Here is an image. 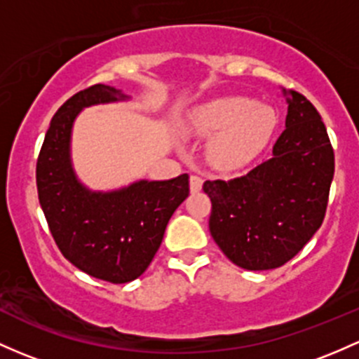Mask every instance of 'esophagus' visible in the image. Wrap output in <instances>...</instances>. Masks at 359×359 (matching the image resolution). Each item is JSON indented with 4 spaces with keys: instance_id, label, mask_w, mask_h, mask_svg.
<instances>
[{
    "instance_id": "1",
    "label": "esophagus",
    "mask_w": 359,
    "mask_h": 359,
    "mask_svg": "<svg viewBox=\"0 0 359 359\" xmlns=\"http://www.w3.org/2000/svg\"><path fill=\"white\" fill-rule=\"evenodd\" d=\"M202 184H203V180L200 178V176H191V178H190V191H191V194H196V191L202 190Z\"/></svg>"
}]
</instances>
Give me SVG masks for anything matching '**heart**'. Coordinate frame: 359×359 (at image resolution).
I'll use <instances>...</instances> for the list:
<instances>
[{
	"mask_svg": "<svg viewBox=\"0 0 359 359\" xmlns=\"http://www.w3.org/2000/svg\"><path fill=\"white\" fill-rule=\"evenodd\" d=\"M279 123L276 109L245 95H226L196 107L184 130L200 138L212 137L207 159L219 171H236L253 161L271 142Z\"/></svg>",
	"mask_w": 359,
	"mask_h": 359,
	"instance_id": "b5f03b06",
	"label": "heart"
}]
</instances>
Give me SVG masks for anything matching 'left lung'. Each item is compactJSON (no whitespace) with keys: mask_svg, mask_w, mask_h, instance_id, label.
I'll return each mask as SVG.
<instances>
[{"mask_svg":"<svg viewBox=\"0 0 359 359\" xmlns=\"http://www.w3.org/2000/svg\"><path fill=\"white\" fill-rule=\"evenodd\" d=\"M286 130L271 159L245 176L203 183L209 229L222 253L246 271H271L291 260L322 226L334 178V150L318 111L283 88Z\"/></svg>","mask_w":359,"mask_h":359,"instance_id":"left-lung-1","label":"left lung"}]
</instances>
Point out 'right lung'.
<instances>
[{
	"label": "right lung",
	"instance_id": "add662e5",
	"mask_svg": "<svg viewBox=\"0 0 359 359\" xmlns=\"http://www.w3.org/2000/svg\"><path fill=\"white\" fill-rule=\"evenodd\" d=\"M121 88L92 86L57 109L37 159V191L57 248L76 269L113 284L147 271L165 226L190 194L188 175L138 180L116 190H90L76 176L72 132L86 107L130 101Z\"/></svg>",
	"mask_w": 359,
	"mask_h": 359
}]
</instances>
